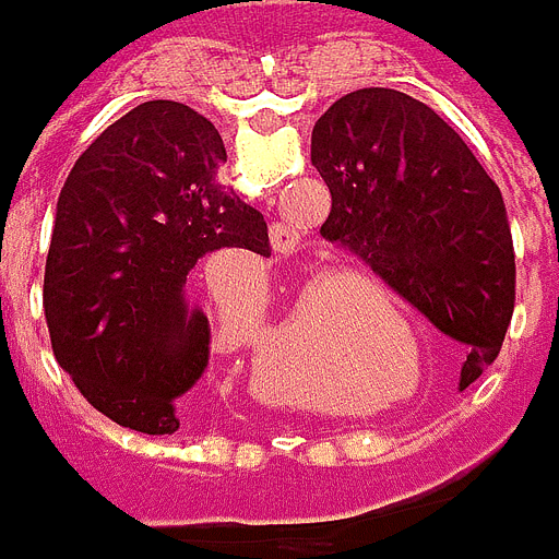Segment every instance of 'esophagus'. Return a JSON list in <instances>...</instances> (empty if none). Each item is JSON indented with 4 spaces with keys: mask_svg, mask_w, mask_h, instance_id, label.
Here are the masks:
<instances>
[{
    "mask_svg": "<svg viewBox=\"0 0 559 559\" xmlns=\"http://www.w3.org/2000/svg\"><path fill=\"white\" fill-rule=\"evenodd\" d=\"M272 247H275V253L281 255H294L300 253V247H304V234L297 231L294 225H272Z\"/></svg>",
    "mask_w": 559,
    "mask_h": 559,
    "instance_id": "esophagus-1",
    "label": "esophagus"
}]
</instances>
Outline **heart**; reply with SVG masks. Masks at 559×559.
Returning <instances> with one entry per match:
<instances>
[{
  "mask_svg": "<svg viewBox=\"0 0 559 559\" xmlns=\"http://www.w3.org/2000/svg\"><path fill=\"white\" fill-rule=\"evenodd\" d=\"M356 312L347 316V322L341 328V344L362 362H397V347L391 344V337L381 331L372 312L366 306H353ZM388 319H397L394 309L388 306L384 309ZM319 331H322V322L316 319V309H312V294H306L297 300L294 312L272 325L265 331L262 344H259V356H255V384L269 394H278L281 391V378H284V359L290 353L304 350V347H312L319 341Z\"/></svg>",
  "mask_w": 559,
  "mask_h": 559,
  "instance_id": "b5f03b06",
  "label": "heart"
}]
</instances>
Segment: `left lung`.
Returning <instances> with one entry per match:
<instances>
[{
    "label": "left lung",
    "instance_id": "1",
    "mask_svg": "<svg viewBox=\"0 0 559 559\" xmlns=\"http://www.w3.org/2000/svg\"><path fill=\"white\" fill-rule=\"evenodd\" d=\"M312 165L331 190L322 237L466 347V391L498 359L516 306L498 183L441 115L388 86L353 90L316 121Z\"/></svg>",
    "mask_w": 559,
    "mask_h": 559
}]
</instances>
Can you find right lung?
<instances>
[{
	"instance_id": "1",
	"label": "right lung",
	"mask_w": 559,
	"mask_h": 559,
	"mask_svg": "<svg viewBox=\"0 0 559 559\" xmlns=\"http://www.w3.org/2000/svg\"><path fill=\"white\" fill-rule=\"evenodd\" d=\"M225 143L171 99L96 136L56 203L43 309L59 366L111 423L175 435L209 369L212 331L183 287L215 250L269 253V225L218 181Z\"/></svg>"
}]
</instances>
